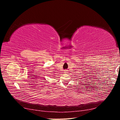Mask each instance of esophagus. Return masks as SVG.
<instances>
[{"instance_id": "1", "label": "esophagus", "mask_w": 120, "mask_h": 120, "mask_svg": "<svg viewBox=\"0 0 120 120\" xmlns=\"http://www.w3.org/2000/svg\"><path fill=\"white\" fill-rule=\"evenodd\" d=\"M67 71H64V73H67Z\"/></svg>"}]
</instances>
